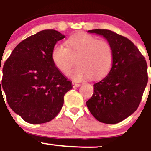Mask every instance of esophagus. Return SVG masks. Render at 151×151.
<instances>
[{"instance_id":"34e87169","label":"esophagus","mask_w":151,"mask_h":151,"mask_svg":"<svg viewBox=\"0 0 151 151\" xmlns=\"http://www.w3.org/2000/svg\"><path fill=\"white\" fill-rule=\"evenodd\" d=\"M72 86H73V87H77V86H79L80 84L79 83H72Z\"/></svg>"}]
</instances>
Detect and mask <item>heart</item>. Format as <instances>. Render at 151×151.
I'll use <instances>...</instances> for the list:
<instances>
[{
    "instance_id": "b5f03b06",
    "label": "heart",
    "mask_w": 151,
    "mask_h": 151,
    "mask_svg": "<svg viewBox=\"0 0 151 151\" xmlns=\"http://www.w3.org/2000/svg\"><path fill=\"white\" fill-rule=\"evenodd\" d=\"M54 46L52 59L56 68L65 74H69L75 64L78 66L70 73L75 81L89 76L92 79L103 77L109 70L112 61V49L106 40L98 39L86 33H80L66 42Z\"/></svg>"
}]
</instances>
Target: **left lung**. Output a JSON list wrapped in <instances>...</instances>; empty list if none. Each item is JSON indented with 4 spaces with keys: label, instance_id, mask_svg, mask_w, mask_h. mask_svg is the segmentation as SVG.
Instances as JSON below:
<instances>
[{
    "label": "left lung",
    "instance_id": "obj_1",
    "mask_svg": "<svg viewBox=\"0 0 151 151\" xmlns=\"http://www.w3.org/2000/svg\"><path fill=\"white\" fill-rule=\"evenodd\" d=\"M107 39L112 49L109 73L94 83L86 101L90 113L106 124H116L135 112L148 81L147 65L138 48L128 38L108 29L89 30Z\"/></svg>",
    "mask_w": 151,
    "mask_h": 151
}]
</instances>
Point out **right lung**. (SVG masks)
Listing matches in <instances>:
<instances>
[{
    "label": "right lung",
    "mask_w": 151,
    "mask_h": 151,
    "mask_svg": "<svg viewBox=\"0 0 151 151\" xmlns=\"http://www.w3.org/2000/svg\"><path fill=\"white\" fill-rule=\"evenodd\" d=\"M65 37L56 30L40 31L19 42L4 65L0 93L4 90L9 106L27 122L52 120L72 89L52 59L54 46Z\"/></svg>",
    "instance_id": "right-lung-1"
}]
</instances>
